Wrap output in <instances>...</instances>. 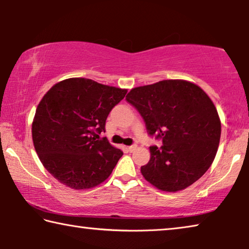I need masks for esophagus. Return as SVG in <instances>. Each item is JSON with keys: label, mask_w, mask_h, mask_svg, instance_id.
<instances>
[{"label": "esophagus", "mask_w": 249, "mask_h": 249, "mask_svg": "<svg viewBox=\"0 0 249 249\" xmlns=\"http://www.w3.org/2000/svg\"><path fill=\"white\" fill-rule=\"evenodd\" d=\"M136 148H137L136 145H132V146H128L127 147V150L129 151V153H133V151L136 150Z\"/></svg>", "instance_id": "obj_1"}]
</instances>
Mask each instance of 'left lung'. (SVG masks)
Masks as SVG:
<instances>
[{
  "mask_svg": "<svg viewBox=\"0 0 249 249\" xmlns=\"http://www.w3.org/2000/svg\"><path fill=\"white\" fill-rule=\"evenodd\" d=\"M126 101L137 109L147 133L162 141L150 146L141 171L162 191L183 190L203 176L215 158L221 122L208 94L183 80H163L132 89Z\"/></svg>",
  "mask_w": 249,
  "mask_h": 249,
  "instance_id": "left-lung-1",
  "label": "left lung"
}]
</instances>
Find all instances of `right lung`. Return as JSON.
I'll use <instances>...</instances> for the list:
<instances>
[{"instance_id":"1","label":"right lung","mask_w":249,"mask_h":249,"mask_svg":"<svg viewBox=\"0 0 249 249\" xmlns=\"http://www.w3.org/2000/svg\"><path fill=\"white\" fill-rule=\"evenodd\" d=\"M127 90L104 86L91 79L58 82L38 104L32 134L36 153L59 182L80 190L103 182L123 151L109 144L105 122Z\"/></svg>"}]
</instances>
